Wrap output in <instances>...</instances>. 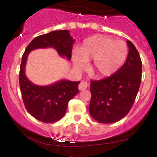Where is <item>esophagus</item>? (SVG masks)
I'll return each mask as SVG.
<instances>
[{"mask_svg": "<svg viewBox=\"0 0 157 157\" xmlns=\"http://www.w3.org/2000/svg\"><path fill=\"white\" fill-rule=\"evenodd\" d=\"M87 86H88V84L86 82L82 81V82H80V84H79L78 88L80 90H86V88H87Z\"/></svg>", "mask_w": 157, "mask_h": 157, "instance_id": "34e87169", "label": "esophagus"}]
</instances>
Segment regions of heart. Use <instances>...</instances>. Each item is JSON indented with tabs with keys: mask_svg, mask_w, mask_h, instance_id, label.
Instances as JSON below:
<instances>
[{
	"mask_svg": "<svg viewBox=\"0 0 157 157\" xmlns=\"http://www.w3.org/2000/svg\"><path fill=\"white\" fill-rule=\"evenodd\" d=\"M127 44L113 40L104 35L90 36L83 42L78 51L74 52L72 60L77 68H81L93 60L91 72L99 77H109L120 69L127 56Z\"/></svg>",
	"mask_w": 157,
	"mask_h": 157,
	"instance_id": "1",
	"label": "heart"
}]
</instances>
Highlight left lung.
Segmentation results:
<instances>
[{"instance_id":"obj_1","label":"left lung","mask_w":157,"mask_h":157,"mask_svg":"<svg viewBox=\"0 0 157 157\" xmlns=\"http://www.w3.org/2000/svg\"><path fill=\"white\" fill-rule=\"evenodd\" d=\"M129 54L122 67L109 77L90 80L91 117L102 124L124 118L133 106L142 77V62L133 44L127 40Z\"/></svg>"}]
</instances>
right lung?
<instances>
[{
	"label": "right lung",
	"instance_id": "right-lung-1",
	"mask_svg": "<svg viewBox=\"0 0 157 157\" xmlns=\"http://www.w3.org/2000/svg\"><path fill=\"white\" fill-rule=\"evenodd\" d=\"M74 40L69 30H54L36 36L28 44L22 56L19 73V84L26 109L38 121L54 123L65 115L68 102L79 92L80 81L61 80L48 86L33 84L25 75L27 56L37 48H54L59 54L71 59Z\"/></svg>",
	"mask_w": 157,
	"mask_h": 157
}]
</instances>
